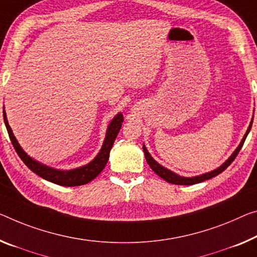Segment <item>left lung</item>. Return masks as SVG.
I'll return each mask as SVG.
<instances>
[{
    "label": "left lung",
    "instance_id": "8db88e82",
    "mask_svg": "<svg viewBox=\"0 0 257 257\" xmlns=\"http://www.w3.org/2000/svg\"><path fill=\"white\" fill-rule=\"evenodd\" d=\"M252 120H254V115H252V117H251L250 124H249V126H248V128H247L246 133H244L242 140L240 141L239 146L235 148V151L232 153V155L228 157V159L225 161L224 163L220 165V167H218V168L215 169V170H212V171H210V172L202 173V175H199V176H195V177H183V176L177 175V173L171 171V170L164 168L163 165H161L160 163H157V162L153 159L151 154H149V152L147 151L146 146L144 145V146H142V148H144L146 161H147V163L149 164V167L152 168V170L156 173V175H159L162 179H164L165 181H168V183H171V184H176V185H194V184H197V183H201V181L211 179V178H214V177H216L217 175H219V173H222L224 170L226 169L228 165H230L232 162L234 161L236 155H238V153L240 152V149H241V147H242L244 140H246L248 133H249V131H250L251 125H252Z\"/></svg>",
    "mask_w": 257,
    "mask_h": 257
}]
</instances>
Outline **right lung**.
Returning a JSON list of instances; mask_svg holds the SVG:
<instances>
[{
	"instance_id": "obj_1",
	"label": "right lung",
	"mask_w": 257,
	"mask_h": 257,
	"mask_svg": "<svg viewBox=\"0 0 257 257\" xmlns=\"http://www.w3.org/2000/svg\"><path fill=\"white\" fill-rule=\"evenodd\" d=\"M3 118H5V124L7 127V131L9 133L10 140L13 142L15 151L17 152L18 156L21 157V160L26 164V167L29 168L31 171L37 173L39 177L50 181V183L61 185V186H80V185L88 184L89 181H92L94 178L100 175L102 170L104 169L106 162L109 160V154L111 151L113 142H115L117 134L119 133V130L121 127V123H123L124 117L123 113L118 112L117 115L112 118L110 121L108 127H106L105 138L103 141V145L98 152L97 155L94 159L82 167H79L76 169L71 170H60L48 167V165L41 163L37 160H34L33 157L27 155V153L22 148V146L18 144L17 139L14 136L13 130H11L9 123H8L7 113L3 106Z\"/></svg>"
}]
</instances>
